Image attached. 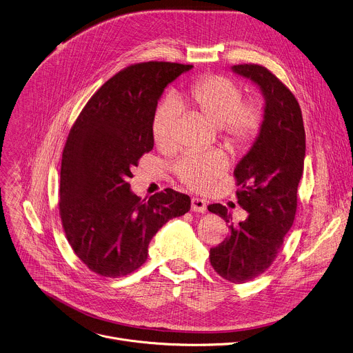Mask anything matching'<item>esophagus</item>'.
Wrapping results in <instances>:
<instances>
[{
  "instance_id": "1",
  "label": "esophagus",
  "mask_w": 353,
  "mask_h": 353,
  "mask_svg": "<svg viewBox=\"0 0 353 353\" xmlns=\"http://www.w3.org/2000/svg\"><path fill=\"white\" fill-rule=\"evenodd\" d=\"M190 208H192L193 212L203 213V212H206L208 205H206V202H205L203 199H201V198H192V201H190Z\"/></svg>"
}]
</instances>
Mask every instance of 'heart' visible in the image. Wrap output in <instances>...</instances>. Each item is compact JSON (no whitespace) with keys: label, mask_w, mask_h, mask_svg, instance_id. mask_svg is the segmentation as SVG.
<instances>
[{"label":"heart","mask_w":353,"mask_h":353,"mask_svg":"<svg viewBox=\"0 0 353 353\" xmlns=\"http://www.w3.org/2000/svg\"><path fill=\"white\" fill-rule=\"evenodd\" d=\"M243 91L230 78L209 74L194 80L176 94L175 102L164 101L155 108L151 136L157 148L170 151L175 145V126L181 109L203 116L217 126L223 145L231 152L248 150L258 139L263 109L256 101H243ZM227 161L219 151L186 152L174 165L175 176L188 188L205 192L225 174Z\"/></svg>","instance_id":"obj_1"}]
</instances>
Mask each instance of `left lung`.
<instances>
[{
    "instance_id": "left-lung-1",
    "label": "left lung",
    "mask_w": 353,
    "mask_h": 353,
    "mask_svg": "<svg viewBox=\"0 0 353 353\" xmlns=\"http://www.w3.org/2000/svg\"><path fill=\"white\" fill-rule=\"evenodd\" d=\"M232 71L250 78L265 97L263 123L251 150L234 170L239 205L248 217L239 224L220 203L212 213L228 223L230 234L210 248V263L231 283L258 278L276 259L294 221L297 186L303 175L305 132L300 105L293 92L259 64H237Z\"/></svg>"
}]
</instances>
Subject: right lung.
<instances>
[{"mask_svg": "<svg viewBox=\"0 0 353 353\" xmlns=\"http://www.w3.org/2000/svg\"><path fill=\"white\" fill-rule=\"evenodd\" d=\"M192 67L145 61L121 70L91 97L68 133L59 213L70 247L99 276L139 269L155 232L190 209L188 194L171 188L141 201L128 181L154 147L151 119L164 88Z\"/></svg>", "mask_w": 353, "mask_h": 353, "instance_id": "add662e5", "label": "right lung"}]
</instances>
